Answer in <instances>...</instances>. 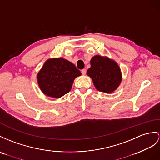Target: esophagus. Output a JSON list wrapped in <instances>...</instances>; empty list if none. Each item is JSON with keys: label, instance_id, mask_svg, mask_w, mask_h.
I'll use <instances>...</instances> for the list:
<instances>
[{"label": "esophagus", "instance_id": "1", "mask_svg": "<svg viewBox=\"0 0 160 160\" xmlns=\"http://www.w3.org/2000/svg\"><path fill=\"white\" fill-rule=\"evenodd\" d=\"M81 73H82V75H85V74H86V70H85V69H83V70H81Z\"/></svg>", "mask_w": 160, "mask_h": 160}]
</instances>
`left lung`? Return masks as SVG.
Segmentation results:
<instances>
[{"label": "left lung", "mask_w": 160, "mask_h": 160, "mask_svg": "<svg viewBox=\"0 0 160 160\" xmlns=\"http://www.w3.org/2000/svg\"><path fill=\"white\" fill-rule=\"evenodd\" d=\"M90 64L87 75L92 78L98 91L112 93L119 87L122 75L116 62L107 57L96 55L91 59Z\"/></svg>", "instance_id": "8db88e82"}]
</instances>
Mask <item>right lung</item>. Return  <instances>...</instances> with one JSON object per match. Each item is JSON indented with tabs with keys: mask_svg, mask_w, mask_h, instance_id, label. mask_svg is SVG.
Instances as JSON below:
<instances>
[{
	"mask_svg": "<svg viewBox=\"0 0 160 160\" xmlns=\"http://www.w3.org/2000/svg\"><path fill=\"white\" fill-rule=\"evenodd\" d=\"M81 75L72 62L62 58H52L37 74L38 84L44 94L59 98L71 91L74 80Z\"/></svg>",
	"mask_w": 160,
	"mask_h": 160,
	"instance_id": "1",
	"label": "right lung"
}]
</instances>
